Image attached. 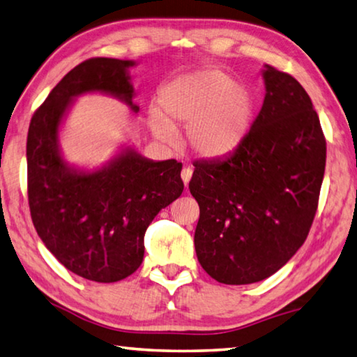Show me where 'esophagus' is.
<instances>
[{
	"label": "esophagus",
	"instance_id": "1",
	"mask_svg": "<svg viewBox=\"0 0 357 357\" xmlns=\"http://www.w3.org/2000/svg\"><path fill=\"white\" fill-rule=\"evenodd\" d=\"M182 180H183V183H185V186L188 185V182L191 180V177H192V169L190 167V166H185L183 169H182Z\"/></svg>",
	"mask_w": 357,
	"mask_h": 357
}]
</instances>
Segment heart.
Masks as SVG:
<instances>
[{
  "instance_id": "1",
  "label": "heart",
  "mask_w": 357,
  "mask_h": 357,
  "mask_svg": "<svg viewBox=\"0 0 357 357\" xmlns=\"http://www.w3.org/2000/svg\"><path fill=\"white\" fill-rule=\"evenodd\" d=\"M160 108L150 109L156 137L174 142L177 125H188L186 139L205 158L224 156L240 146L251 128V89L224 70L202 68L171 81L160 93Z\"/></svg>"
}]
</instances>
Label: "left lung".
Instances as JSON below:
<instances>
[{
	"instance_id": "8db88e82",
	"label": "left lung",
	"mask_w": 357,
	"mask_h": 357,
	"mask_svg": "<svg viewBox=\"0 0 357 357\" xmlns=\"http://www.w3.org/2000/svg\"><path fill=\"white\" fill-rule=\"evenodd\" d=\"M265 100L243 142L196 161L199 264L218 282L254 284L280 270L309 235L326 166V139L309 93L265 64Z\"/></svg>"
}]
</instances>
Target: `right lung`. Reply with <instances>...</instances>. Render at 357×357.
<instances>
[{
    "mask_svg": "<svg viewBox=\"0 0 357 357\" xmlns=\"http://www.w3.org/2000/svg\"><path fill=\"white\" fill-rule=\"evenodd\" d=\"M133 61L91 58L72 68L31 119L26 141L28 202L37 235L68 271L93 282H117L144 257V234L161 208L183 191L177 160L150 161L135 150L97 172L67 167L58 128L72 98L106 92L131 103Z\"/></svg>",
    "mask_w": 357,
    "mask_h": 357,
    "instance_id": "obj_1",
    "label": "right lung"
}]
</instances>
